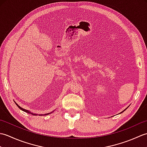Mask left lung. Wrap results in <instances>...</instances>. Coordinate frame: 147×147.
<instances>
[{
  "label": "left lung",
  "instance_id": "8db88e82",
  "mask_svg": "<svg viewBox=\"0 0 147 147\" xmlns=\"http://www.w3.org/2000/svg\"><path fill=\"white\" fill-rule=\"evenodd\" d=\"M127 108H126V109H124V111H122V112H121V113H123V112H124V111H126V109H127ZM121 113H119V114H121Z\"/></svg>",
  "mask_w": 147,
  "mask_h": 147
}]
</instances>
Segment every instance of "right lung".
Listing matches in <instances>:
<instances>
[{
  "label": "right lung",
  "mask_w": 147,
  "mask_h": 147,
  "mask_svg": "<svg viewBox=\"0 0 147 147\" xmlns=\"http://www.w3.org/2000/svg\"><path fill=\"white\" fill-rule=\"evenodd\" d=\"M15 104H16V105L18 106V107L20 108L21 110H22L23 111H24V112H27V113H29V114H32V115H38V114H34V113H32V112H31L30 111H28V110H26V109H23V108H22V107H21L20 106H19L15 102ZM54 112V111H53ZM51 113H52V112H51ZM51 113H47V114H39V115H49V114H50Z\"/></svg>",
  "instance_id": "1"
}]
</instances>
